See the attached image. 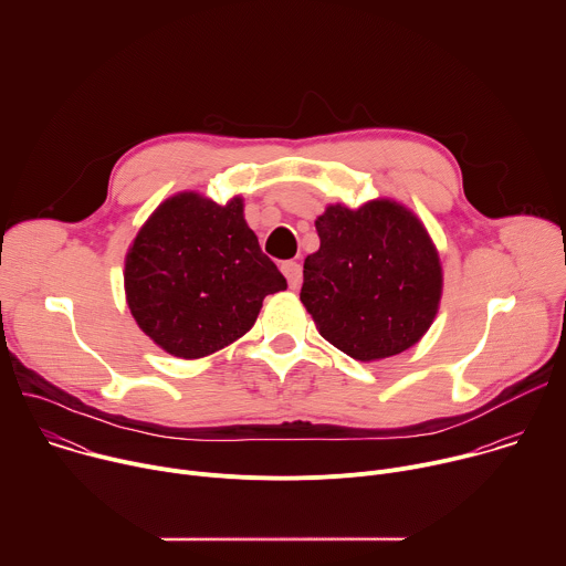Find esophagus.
<instances>
[{"instance_id":"esophagus-1","label":"esophagus","mask_w":566,"mask_h":566,"mask_svg":"<svg viewBox=\"0 0 566 566\" xmlns=\"http://www.w3.org/2000/svg\"><path fill=\"white\" fill-rule=\"evenodd\" d=\"M282 273H284V277H286L291 289L300 286V282H302V266L297 262H284L282 264Z\"/></svg>"}]
</instances>
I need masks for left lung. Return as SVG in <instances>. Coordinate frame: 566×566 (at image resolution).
I'll list each match as a JSON object with an SVG mask.
<instances>
[{
	"instance_id": "8db88e82",
	"label": "left lung",
	"mask_w": 566,
	"mask_h": 566,
	"mask_svg": "<svg viewBox=\"0 0 566 566\" xmlns=\"http://www.w3.org/2000/svg\"><path fill=\"white\" fill-rule=\"evenodd\" d=\"M300 300L319 336L360 363L415 347L443 293L439 251L423 221L394 199L332 203L315 219Z\"/></svg>"
}]
</instances>
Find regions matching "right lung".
Here are the masks:
<instances>
[{"instance_id": "obj_1", "label": "right lung", "mask_w": 566, "mask_h": 566, "mask_svg": "<svg viewBox=\"0 0 566 566\" xmlns=\"http://www.w3.org/2000/svg\"><path fill=\"white\" fill-rule=\"evenodd\" d=\"M123 277L140 332L186 360L239 340L255 325L264 297L286 289L244 219V199L219 206L192 190L147 217L125 255Z\"/></svg>"}]
</instances>
